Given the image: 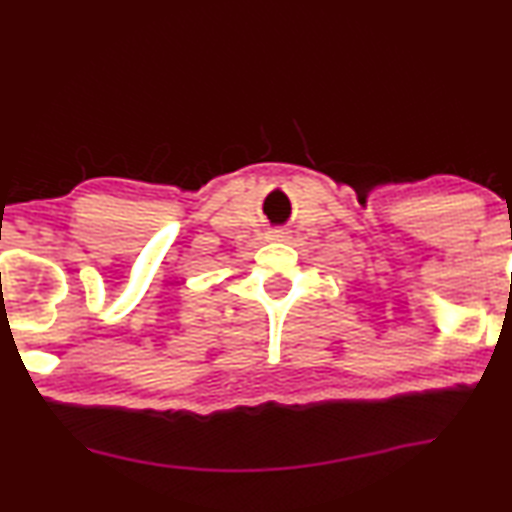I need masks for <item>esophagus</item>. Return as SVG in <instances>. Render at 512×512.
<instances>
[{
    "instance_id": "obj_1",
    "label": "esophagus",
    "mask_w": 512,
    "mask_h": 512,
    "mask_svg": "<svg viewBox=\"0 0 512 512\" xmlns=\"http://www.w3.org/2000/svg\"><path fill=\"white\" fill-rule=\"evenodd\" d=\"M287 236H290V232H287V229H271V232L266 234V239H271V241H285Z\"/></svg>"
}]
</instances>
